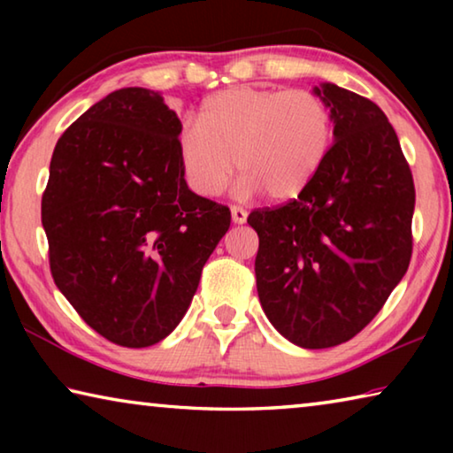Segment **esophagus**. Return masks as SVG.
<instances>
[{
  "instance_id": "esophagus-1",
  "label": "esophagus",
  "mask_w": 453,
  "mask_h": 453,
  "mask_svg": "<svg viewBox=\"0 0 453 453\" xmlns=\"http://www.w3.org/2000/svg\"><path fill=\"white\" fill-rule=\"evenodd\" d=\"M232 219L234 224H245V219H248V211L240 205H232Z\"/></svg>"
}]
</instances>
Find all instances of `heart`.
Instances as JSON below:
<instances>
[{
    "instance_id": "heart-1",
    "label": "heart",
    "mask_w": 453,
    "mask_h": 453,
    "mask_svg": "<svg viewBox=\"0 0 453 453\" xmlns=\"http://www.w3.org/2000/svg\"><path fill=\"white\" fill-rule=\"evenodd\" d=\"M197 121L181 127L178 153L189 188L203 197L219 196L237 165L240 194L262 189L288 202L313 181L334 142L332 111L308 89H224L205 99Z\"/></svg>"
}]
</instances>
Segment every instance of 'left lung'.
Wrapping results in <instances>:
<instances>
[{
	"label": "left lung",
	"mask_w": 453,
	"mask_h": 453,
	"mask_svg": "<svg viewBox=\"0 0 453 453\" xmlns=\"http://www.w3.org/2000/svg\"><path fill=\"white\" fill-rule=\"evenodd\" d=\"M334 143L297 199L254 210L257 296L291 343L334 348L370 324L408 272L416 188L386 113L321 83Z\"/></svg>",
	"instance_id": "obj_1"
}]
</instances>
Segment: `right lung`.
<instances>
[{"label": "right lung", "instance_id": "right-lung-1", "mask_svg": "<svg viewBox=\"0 0 453 453\" xmlns=\"http://www.w3.org/2000/svg\"><path fill=\"white\" fill-rule=\"evenodd\" d=\"M180 132L157 91L124 88L81 113L51 156L42 224L53 281L124 348L173 332L232 221L227 205L188 188Z\"/></svg>", "mask_w": 453, "mask_h": 453}]
</instances>
